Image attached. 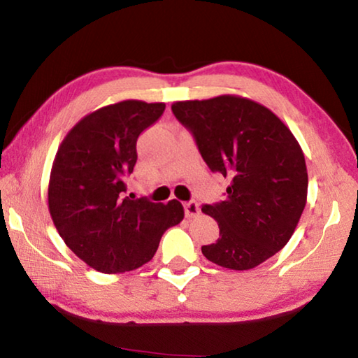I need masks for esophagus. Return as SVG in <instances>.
Returning a JSON list of instances; mask_svg holds the SVG:
<instances>
[{
    "mask_svg": "<svg viewBox=\"0 0 358 358\" xmlns=\"http://www.w3.org/2000/svg\"><path fill=\"white\" fill-rule=\"evenodd\" d=\"M185 213H186L187 217H196V216H199V213H201V208H199L197 202H194V201L186 202V203H185Z\"/></svg>",
    "mask_w": 358,
    "mask_h": 358,
    "instance_id": "1",
    "label": "esophagus"
}]
</instances>
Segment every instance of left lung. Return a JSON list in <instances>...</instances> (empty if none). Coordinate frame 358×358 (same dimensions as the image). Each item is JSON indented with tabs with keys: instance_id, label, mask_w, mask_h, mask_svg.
<instances>
[{
	"instance_id": "1",
	"label": "left lung",
	"mask_w": 358,
	"mask_h": 358,
	"mask_svg": "<svg viewBox=\"0 0 358 358\" xmlns=\"http://www.w3.org/2000/svg\"><path fill=\"white\" fill-rule=\"evenodd\" d=\"M172 112L211 171L232 180L222 202L202 207L220 226L203 256L229 270H251L275 256L295 232L308 196L305 155L292 132L270 108L237 94L177 101Z\"/></svg>"
}]
</instances>
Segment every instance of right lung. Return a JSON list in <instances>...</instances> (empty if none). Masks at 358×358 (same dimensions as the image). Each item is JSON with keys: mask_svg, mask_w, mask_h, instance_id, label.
<instances>
[{"mask_svg": "<svg viewBox=\"0 0 358 358\" xmlns=\"http://www.w3.org/2000/svg\"><path fill=\"white\" fill-rule=\"evenodd\" d=\"M164 102L121 101L85 115L53 159L48 211L59 237L101 273H124L153 259L162 234L185 217L178 201L126 196L136 143L164 112Z\"/></svg>", "mask_w": 358, "mask_h": 358, "instance_id": "1", "label": "right lung"}]
</instances>
